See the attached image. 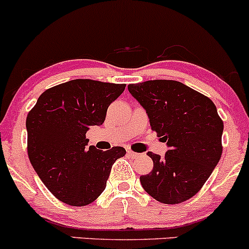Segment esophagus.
<instances>
[{"label":"esophagus","mask_w":249,"mask_h":249,"mask_svg":"<svg viewBox=\"0 0 249 249\" xmlns=\"http://www.w3.org/2000/svg\"><path fill=\"white\" fill-rule=\"evenodd\" d=\"M127 155H129L130 157H132V158H137V157H139V155H141V154H138V152L131 151V150H129V151H127Z\"/></svg>","instance_id":"obj_1"}]
</instances>
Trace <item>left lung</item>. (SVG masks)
I'll list each match as a JSON object with an SVG mask.
<instances>
[{
  "instance_id": "left-lung-1",
  "label": "left lung",
  "mask_w": 249,
  "mask_h": 249,
  "mask_svg": "<svg viewBox=\"0 0 249 249\" xmlns=\"http://www.w3.org/2000/svg\"><path fill=\"white\" fill-rule=\"evenodd\" d=\"M129 92L146 111L152 130L168 151L147 152L154 162L141 176L144 190L155 200L177 204L198 193L222 155L223 122L206 95L175 80L131 84Z\"/></svg>"
}]
</instances>
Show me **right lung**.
I'll list each match as a JSON object with an SVG mask.
<instances>
[{
  "label": "right lung",
  "mask_w": 249,
  "mask_h": 249,
  "mask_svg": "<svg viewBox=\"0 0 249 249\" xmlns=\"http://www.w3.org/2000/svg\"><path fill=\"white\" fill-rule=\"evenodd\" d=\"M124 84L75 79L40 95L26 120L28 156L47 189L64 203L86 206L105 190L112 164L126 151L89 146L86 132L100 126Z\"/></svg>",
  "instance_id": "1"
}]
</instances>
